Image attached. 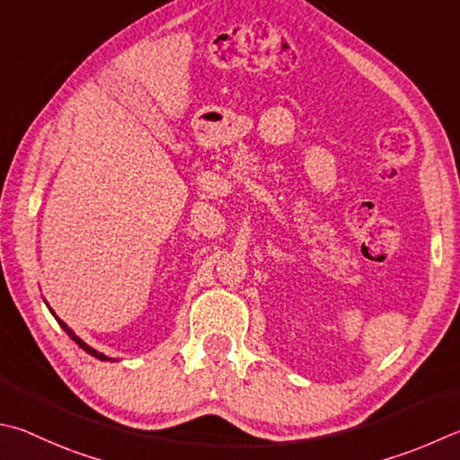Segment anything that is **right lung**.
Instances as JSON below:
<instances>
[{
  "instance_id": "1",
  "label": "right lung",
  "mask_w": 460,
  "mask_h": 460,
  "mask_svg": "<svg viewBox=\"0 0 460 460\" xmlns=\"http://www.w3.org/2000/svg\"><path fill=\"white\" fill-rule=\"evenodd\" d=\"M46 305H48V302H46ZM48 310H49V312H52V315L56 317V320H58V323H60V328H62V330H64L66 333H68V336H70V338H72L74 341H76V344H78V346H80L82 349H84V352H86V354H90V356H94V358H96V360H102V362H106V360H111V362H114V360H112V358H108V356H104L102 352H98V349H94V348H92V346H88L84 340H82L80 336H76V333H74V330H72V328H68V323H64V322L60 320V317H58V315L54 314V310H52V307H49V305H48Z\"/></svg>"
}]
</instances>
